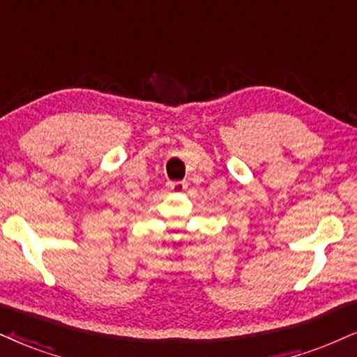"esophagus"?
Instances as JSON below:
<instances>
[{
	"label": "esophagus",
	"mask_w": 357,
	"mask_h": 357,
	"mask_svg": "<svg viewBox=\"0 0 357 357\" xmlns=\"http://www.w3.org/2000/svg\"><path fill=\"white\" fill-rule=\"evenodd\" d=\"M167 187L174 192H183L187 188V182H183V180H174V182L167 183Z\"/></svg>",
	"instance_id": "1"
}]
</instances>
